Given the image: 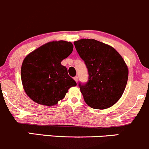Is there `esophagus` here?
Wrapping results in <instances>:
<instances>
[{"instance_id":"obj_1","label":"esophagus","mask_w":149,"mask_h":149,"mask_svg":"<svg viewBox=\"0 0 149 149\" xmlns=\"http://www.w3.org/2000/svg\"><path fill=\"white\" fill-rule=\"evenodd\" d=\"M73 79L75 80V81H76V83H78V76H75V77H73Z\"/></svg>"}]
</instances>
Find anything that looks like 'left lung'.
Listing matches in <instances>:
<instances>
[{"mask_svg":"<svg viewBox=\"0 0 149 149\" xmlns=\"http://www.w3.org/2000/svg\"><path fill=\"white\" fill-rule=\"evenodd\" d=\"M74 45L89 75L86 84L79 83L86 103L93 109L112 107L127 86L129 70L125 60L112 47L93 39H81Z\"/></svg>","mask_w":149,"mask_h":149,"instance_id":"left-lung-1","label":"left lung"}]
</instances>
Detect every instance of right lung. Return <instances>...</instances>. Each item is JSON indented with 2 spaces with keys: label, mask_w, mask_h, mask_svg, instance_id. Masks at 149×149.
I'll list each match as a JSON object with an SVG mask.
<instances>
[{
  "label": "right lung",
  "mask_w": 149,
  "mask_h": 149,
  "mask_svg": "<svg viewBox=\"0 0 149 149\" xmlns=\"http://www.w3.org/2000/svg\"><path fill=\"white\" fill-rule=\"evenodd\" d=\"M73 44L60 40L49 42L29 53L21 67L24 92L37 103L51 107L64 98L76 83L68 76L61 61L73 52Z\"/></svg>",
  "instance_id": "add662e5"
}]
</instances>
